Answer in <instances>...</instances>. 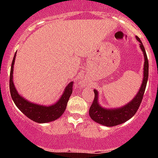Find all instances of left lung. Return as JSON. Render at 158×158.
Returning a JSON list of instances; mask_svg holds the SVG:
<instances>
[{"label":"left lung","mask_w":158,"mask_h":158,"mask_svg":"<svg viewBox=\"0 0 158 158\" xmlns=\"http://www.w3.org/2000/svg\"><path fill=\"white\" fill-rule=\"evenodd\" d=\"M136 39L140 43L141 49L143 51L145 58L144 77H143L142 86H141L138 94L129 104H127L124 107L118 108V109H105V108L100 107V104H98V99H97L98 93L96 90H94V100L92 103L91 107L89 108V115L93 120L102 124L104 126H117L118 124L123 123L124 122H126L128 119L132 118L135 115L137 111L139 110L142 99H143L146 84H147L148 77H149V62H148L146 50H145V47L142 44V41L138 36H136Z\"/></svg>","instance_id":"left-lung-1"}]
</instances>
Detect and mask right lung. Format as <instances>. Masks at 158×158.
I'll use <instances>...</instances> for the list:
<instances>
[{"label":"right lung","mask_w":158,"mask_h":158,"mask_svg":"<svg viewBox=\"0 0 158 158\" xmlns=\"http://www.w3.org/2000/svg\"><path fill=\"white\" fill-rule=\"evenodd\" d=\"M16 54L14 55L13 60L12 62V66H11L10 77H9V89H10L11 96H12V100H13L16 107L27 118L35 121V122L40 123L51 122V121H54L58 118L60 116H62V115L65 110L69 96L72 94L73 82H70L67 85L63 95L61 96L59 100L54 105L45 107V106L38 105V104H32L31 102L27 101L25 99L22 98L21 96L18 94L16 89L14 87L13 81H12L13 65L14 62H15V58H16Z\"/></svg>","instance_id":"right-lung-1"}]
</instances>
